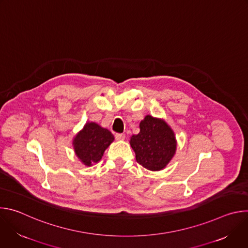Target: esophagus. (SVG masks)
<instances>
[{
  "instance_id": "obj_1",
  "label": "esophagus",
  "mask_w": 248,
  "mask_h": 248,
  "mask_svg": "<svg viewBox=\"0 0 248 248\" xmlns=\"http://www.w3.org/2000/svg\"><path fill=\"white\" fill-rule=\"evenodd\" d=\"M115 137H116L117 140L121 141V140H124V139L125 138V135H124V134H122V133H117V134L115 135Z\"/></svg>"
}]
</instances>
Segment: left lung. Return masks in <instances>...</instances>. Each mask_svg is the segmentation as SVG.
Listing matches in <instances>:
<instances>
[{"instance_id": "1", "label": "left lung", "mask_w": 248, "mask_h": 248, "mask_svg": "<svg viewBox=\"0 0 248 248\" xmlns=\"http://www.w3.org/2000/svg\"><path fill=\"white\" fill-rule=\"evenodd\" d=\"M139 128V133L129 140L137 163L153 171L165 169L178 145L173 130L166 121L150 115L140 122Z\"/></svg>"}]
</instances>
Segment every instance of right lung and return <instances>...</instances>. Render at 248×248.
Wrapping results in <instances>:
<instances>
[{
	"label": "right lung",
	"instance_id": "right-lung-1",
	"mask_svg": "<svg viewBox=\"0 0 248 248\" xmlns=\"http://www.w3.org/2000/svg\"><path fill=\"white\" fill-rule=\"evenodd\" d=\"M114 135L94 122H87L73 139V147L78 160L87 167L98 163L110 144Z\"/></svg>",
	"mask_w": 248,
	"mask_h": 248
}]
</instances>
